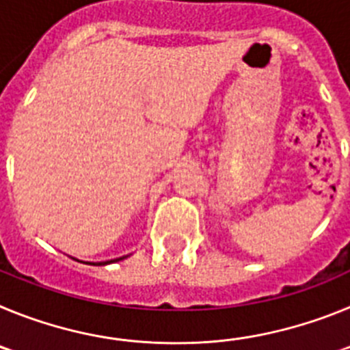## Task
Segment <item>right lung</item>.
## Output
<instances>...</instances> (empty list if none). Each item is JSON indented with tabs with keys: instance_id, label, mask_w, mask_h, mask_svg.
<instances>
[{
	"instance_id": "1",
	"label": "right lung",
	"mask_w": 350,
	"mask_h": 350,
	"mask_svg": "<svg viewBox=\"0 0 350 350\" xmlns=\"http://www.w3.org/2000/svg\"><path fill=\"white\" fill-rule=\"evenodd\" d=\"M124 258H128V256H122V258H119V259H110V261H105V262H96V265H108V262H116V261H120V259H124Z\"/></svg>"
}]
</instances>
